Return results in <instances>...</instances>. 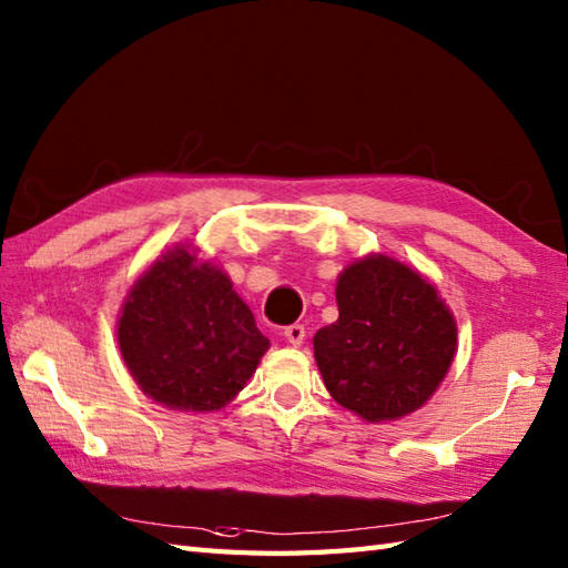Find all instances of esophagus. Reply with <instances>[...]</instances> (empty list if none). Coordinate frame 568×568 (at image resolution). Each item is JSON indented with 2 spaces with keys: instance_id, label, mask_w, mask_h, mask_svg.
Instances as JSON below:
<instances>
[{
  "instance_id": "1",
  "label": "esophagus",
  "mask_w": 568,
  "mask_h": 568,
  "mask_svg": "<svg viewBox=\"0 0 568 568\" xmlns=\"http://www.w3.org/2000/svg\"><path fill=\"white\" fill-rule=\"evenodd\" d=\"M283 336H285V342L291 344V346H303V342H305V327H303V324H291V327H285Z\"/></svg>"
}]
</instances>
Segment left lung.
<instances>
[{
	"label": "left lung",
	"instance_id": "8db88e82",
	"mask_svg": "<svg viewBox=\"0 0 568 568\" xmlns=\"http://www.w3.org/2000/svg\"><path fill=\"white\" fill-rule=\"evenodd\" d=\"M339 320L315 334L329 395L364 422L403 419L437 393L456 354V320L419 271L385 253L336 277Z\"/></svg>",
	"mask_w": 568,
	"mask_h": 568
}]
</instances>
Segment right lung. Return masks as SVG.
<instances>
[{"label":"right lung","mask_w":568,"mask_h":568,"mask_svg":"<svg viewBox=\"0 0 568 568\" xmlns=\"http://www.w3.org/2000/svg\"><path fill=\"white\" fill-rule=\"evenodd\" d=\"M175 244L129 287L116 320L124 364L143 395L180 413L222 409L271 342L220 265Z\"/></svg>","instance_id":"1"}]
</instances>
